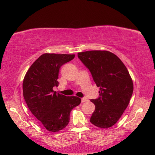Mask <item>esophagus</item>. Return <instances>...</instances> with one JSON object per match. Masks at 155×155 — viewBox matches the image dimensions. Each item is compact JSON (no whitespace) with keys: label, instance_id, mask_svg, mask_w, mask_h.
<instances>
[{"label":"esophagus","instance_id":"1","mask_svg":"<svg viewBox=\"0 0 155 155\" xmlns=\"http://www.w3.org/2000/svg\"><path fill=\"white\" fill-rule=\"evenodd\" d=\"M87 101H88V99H87V98H81V102H82V103H84V102H86Z\"/></svg>","mask_w":155,"mask_h":155}]
</instances>
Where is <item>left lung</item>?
Listing matches in <instances>:
<instances>
[{"label": "left lung", "mask_w": 155, "mask_h": 155, "mask_svg": "<svg viewBox=\"0 0 155 155\" xmlns=\"http://www.w3.org/2000/svg\"><path fill=\"white\" fill-rule=\"evenodd\" d=\"M78 57L100 88L98 98L91 100L95 110L90 122L102 128L113 126L128 107L133 93L129 72L120 59L109 51L78 52Z\"/></svg>", "instance_id": "1"}]
</instances>
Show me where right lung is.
Returning <instances> with one entry per match:
<instances>
[{"label": "right lung", "instance_id": "1", "mask_svg": "<svg viewBox=\"0 0 155 155\" xmlns=\"http://www.w3.org/2000/svg\"><path fill=\"white\" fill-rule=\"evenodd\" d=\"M74 57L67 54H42L31 66L23 80V97L29 110L51 132H58L67 127L72 108L81 102L77 97H66L53 91L58 84L59 69Z\"/></svg>", "mask_w": 155, "mask_h": 155}]
</instances>
